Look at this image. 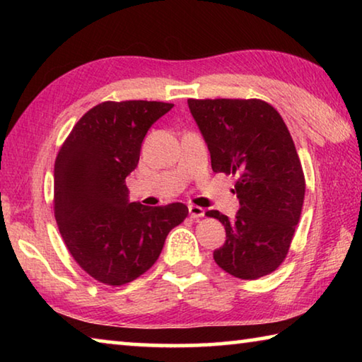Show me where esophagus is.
Instances as JSON below:
<instances>
[{
  "instance_id": "esophagus-1",
  "label": "esophagus",
  "mask_w": 362,
  "mask_h": 362,
  "mask_svg": "<svg viewBox=\"0 0 362 362\" xmlns=\"http://www.w3.org/2000/svg\"><path fill=\"white\" fill-rule=\"evenodd\" d=\"M188 212H189V216H192V218H201V217L204 216L203 207H199V206H196V204H189L188 206Z\"/></svg>"
}]
</instances>
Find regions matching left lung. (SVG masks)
<instances>
[{"instance_id":"1","label":"left lung","mask_w":362,"mask_h":362,"mask_svg":"<svg viewBox=\"0 0 362 362\" xmlns=\"http://www.w3.org/2000/svg\"><path fill=\"white\" fill-rule=\"evenodd\" d=\"M211 153L214 173L235 177L240 211H218L226 241L214 260L231 276L259 279L289 252L302 214L305 175L296 145L276 108L260 99H188Z\"/></svg>"}]
</instances>
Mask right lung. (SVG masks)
I'll return each mask as SVG.
<instances>
[{
	"label": "right lung",
	"instance_id": "1",
	"mask_svg": "<svg viewBox=\"0 0 362 362\" xmlns=\"http://www.w3.org/2000/svg\"><path fill=\"white\" fill-rule=\"evenodd\" d=\"M174 103L102 102L73 126L54 164V216L73 259L89 276L122 286L153 267L182 203L148 207L127 199L126 177L137 168L153 122Z\"/></svg>",
	"mask_w": 362,
	"mask_h": 362
}]
</instances>
